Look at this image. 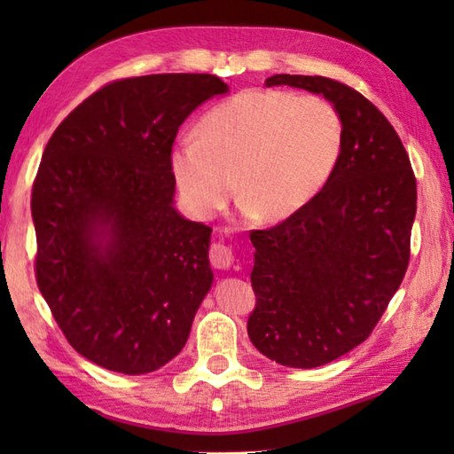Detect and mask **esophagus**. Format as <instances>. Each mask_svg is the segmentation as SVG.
<instances>
[{
  "label": "esophagus",
  "instance_id": "1",
  "mask_svg": "<svg viewBox=\"0 0 454 454\" xmlns=\"http://www.w3.org/2000/svg\"><path fill=\"white\" fill-rule=\"evenodd\" d=\"M210 262H212L214 268H218V270H228V268L234 264V252H232V248H230V246L224 244V242L212 244V248H210Z\"/></svg>",
  "mask_w": 454,
  "mask_h": 454
}]
</instances>
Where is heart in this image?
Wrapping results in <instances>:
<instances>
[{
	"label": "heart",
	"instance_id": "obj_1",
	"mask_svg": "<svg viewBox=\"0 0 454 454\" xmlns=\"http://www.w3.org/2000/svg\"><path fill=\"white\" fill-rule=\"evenodd\" d=\"M344 148L336 107L318 96L246 90L200 120V136H184L170 168L184 202L212 218L236 198L252 216L282 222L304 210L333 178Z\"/></svg>",
	"mask_w": 454,
	"mask_h": 454
}]
</instances>
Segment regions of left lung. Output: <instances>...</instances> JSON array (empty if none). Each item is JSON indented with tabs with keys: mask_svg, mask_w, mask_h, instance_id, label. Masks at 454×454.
I'll use <instances>...</instances> for the list:
<instances>
[{
	"mask_svg": "<svg viewBox=\"0 0 454 454\" xmlns=\"http://www.w3.org/2000/svg\"><path fill=\"white\" fill-rule=\"evenodd\" d=\"M264 86L322 94L344 126L340 162L325 190L292 218L250 232V340L282 366L314 368L364 342L401 286L417 180L390 121L347 83L276 74Z\"/></svg>",
	"mask_w": 454,
	"mask_h": 454,
	"instance_id": "left-lung-1",
	"label": "left lung"
}]
</instances>
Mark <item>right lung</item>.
I'll use <instances>...</instances> for the list:
<instances>
[{
	"label": "right lung",
	"mask_w": 454,
	"mask_h": 454,
	"mask_svg": "<svg viewBox=\"0 0 454 454\" xmlns=\"http://www.w3.org/2000/svg\"><path fill=\"white\" fill-rule=\"evenodd\" d=\"M226 91L210 74L112 82L45 145L32 190L37 286L67 342L107 371L170 363L212 286V228L174 208L170 152L184 120Z\"/></svg>",
	"instance_id": "right-lung-1"
}]
</instances>
